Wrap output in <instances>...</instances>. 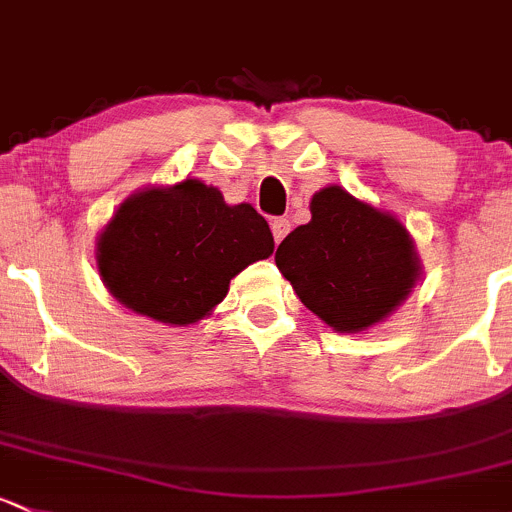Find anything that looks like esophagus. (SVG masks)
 I'll return each instance as SVG.
<instances>
[{
  "instance_id": "1",
  "label": "esophagus",
  "mask_w": 512,
  "mask_h": 512,
  "mask_svg": "<svg viewBox=\"0 0 512 512\" xmlns=\"http://www.w3.org/2000/svg\"><path fill=\"white\" fill-rule=\"evenodd\" d=\"M289 228H292V225H289V220H287V218H274V220H272V235H274V242H282V240H284V235L289 233Z\"/></svg>"
}]
</instances>
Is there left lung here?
I'll use <instances>...</instances> for the list:
<instances>
[{
  "instance_id": "left-lung-1",
  "label": "left lung",
  "mask_w": 512,
  "mask_h": 512,
  "mask_svg": "<svg viewBox=\"0 0 512 512\" xmlns=\"http://www.w3.org/2000/svg\"><path fill=\"white\" fill-rule=\"evenodd\" d=\"M274 262L301 304L341 333L387 319L422 274L405 225L341 186L314 193L311 220L282 240Z\"/></svg>"
}]
</instances>
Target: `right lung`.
Here are the masks:
<instances>
[{
	"mask_svg": "<svg viewBox=\"0 0 512 512\" xmlns=\"http://www.w3.org/2000/svg\"><path fill=\"white\" fill-rule=\"evenodd\" d=\"M274 250L270 225L250 203L228 206L198 179L132 193L98 238L105 287L134 314L171 326L201 321L230 279Z\"/></svg>",
	"mask_w": 512,
	"mask_h": 512,
	"instance_id": "right-lung-1",
	"label": "right lung"
}]
</instances>
